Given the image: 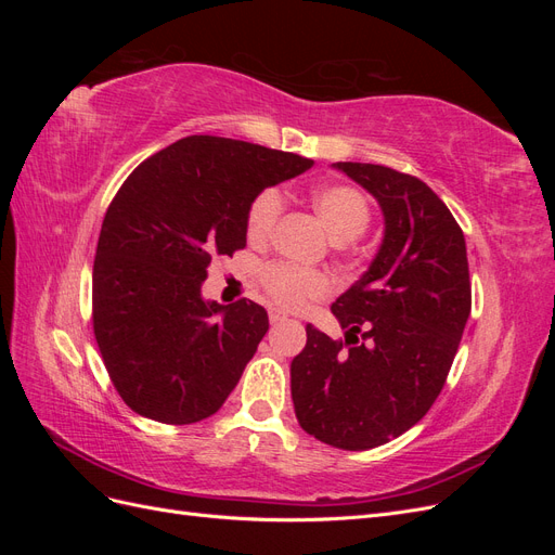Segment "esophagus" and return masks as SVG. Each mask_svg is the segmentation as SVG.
Masks as SVG:
<instances>
[{"label": "esophagus", "instance_id": "1", "mask_svg": "<svg viewBox=\"0 0 555 555\" xmlns=\"http://www.w3.org/2000/svg\"><path fill=\"white\" fill-rule=\"evenodd\" d=\"M268 319H271V324H278V322H282V319H287V314H284L282 310L271 308V310H268Z\"/></svg>", "mask_w": 555, "mask_h": 555}]
</instances>
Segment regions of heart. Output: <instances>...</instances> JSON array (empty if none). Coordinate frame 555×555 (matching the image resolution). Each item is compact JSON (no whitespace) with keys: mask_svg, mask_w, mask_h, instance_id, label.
<instances>
[{"mask_svg":"<svg viewBox=\"0 0 555 555\" xmlns=\"http://www.w3.org/2000/svg\"><path fill=\"white\" fill-rule=\"evenodd\" d=\"M312 206L322 217L328 233L335 241H354L371 224V206L367 198L349 184H324L314 190ZM284 208L282 194L278 190H263L251 201L247 210V238L251 243H263L271 238L275 224ZM261 284L266 294L278 306L300 310L312 300L324 298L331 292V282L326 275L298 268L294 263L273 261L261 268Z\"/></svg>","mask_w":555,"mask_h":555,"instance_id":"heart-1","label":"heart"}]
</instances>
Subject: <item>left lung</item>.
<instances>
[{"label": "left lung", "mask_w": 555, "mask_h": 555, "mask_svg": "<svg viewBox=\"0 0 555 555\" xmlns=\"http://www.w3.org/2000/svg\"><path fill=\"white\" fill-rule=\"evenodd\" d=\"M333 166L377 198L384 238L331 306L345 340L306 326L292 398L300 428L319 442L365 451L422 422L440 396L473 289L463 231L426 182L379 164Z\"/></svg>", "instance_id": "1"}]
</instances>
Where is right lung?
Returning <instances> with one entry per match:
<instances>
[{
	"label": "right lung",
	"instance_id": "1",
	"mask_svg": "<svg viewBox=\"0 0 555 555\" xmlns=\"http://www.w3.org/2000/svg\"><path fill=\"white\" fill-rule=\"evenodd\" d=\"M314 162L222 137H188L131 171L106 210L92 271V324L113 386L159 424H196L238 384L268 331L255 300L220 306L201 284L247 243L266 188Z\"/></svg>",
	"mask_w": 555,
	"mask_h": 555
}]
</instances>
